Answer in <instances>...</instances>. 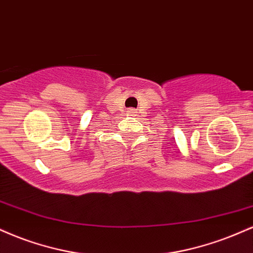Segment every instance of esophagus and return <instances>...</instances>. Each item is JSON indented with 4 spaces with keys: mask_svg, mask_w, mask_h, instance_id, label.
<instances>
[{
    "mask_svg": "<svg viewBox=\"0 0 253 253\" xmlns=\"http://www.w3.org/2000/svg\"><path fill=\"white\" fill-rule=\"evenodd\" d=\"M128 113H130V114H134V113H135V110L130 108V109H128Z\"/></svg>",
    "mask_w": 253,
    "mask_h": 253,
    "instance_id": "esophagus-1",
    "label": "esophagus"
}]
</instances>
